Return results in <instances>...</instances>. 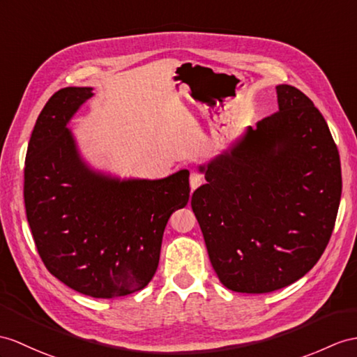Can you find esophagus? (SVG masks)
Wrapping results in <instances>:
<instances>
[{"mask_svg":"<svg viewBox=\"0 0 357 357\" xmlns=\"http://www.w3.org/2000/svg\"><path fill=\"white\" fill-rule=\"evenodd\" d=\"M189 181H190V188L197 189L199 185L204 183V176H203L202 172H198V171H190Z\"/></svg>","mask_w":357,"mask_h":357,"instance_id":"obj_1","label":"esophagus"}]
</instances>
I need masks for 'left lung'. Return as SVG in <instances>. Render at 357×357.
<instances>
[{
    "instance_id": "obj_1",
    "label": "left lung",
    "mask_w": 357,
    "mask_h": 357,
    "mask_svg": "<svg viewBox=\"0 0 357 357\" xmlns=\"http://www.w3.org/2000/svg\"><path fill=\"white\" fill-rule=\"evenodd\" d=\"M275 89L279 112L199 167L206 185L190 199L215 273L234 292H273L309 273L341 202V160L324 116L300 89Z\"/></svg>"
}]
</instances>
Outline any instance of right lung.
<instances>
[{
  "label": "right lung",
  "instance_id": "add662e5",
  "mask_svg": "<svg viewBox=\"0 0 357 357\" xmlns=\"http://www.w3.org/2000/svg\"><path fill=\"white\" fill-rule=\"evenodd\" d=\"M91 88H65L33 128L24 203L43 265L93 298L144 289L159 265L165 227L189 199V171L160 180H118L86 167L66 128Z\"/></svg>",
  "mask_w": 357,
  "mask_h": 357
}]
</instances>
